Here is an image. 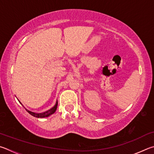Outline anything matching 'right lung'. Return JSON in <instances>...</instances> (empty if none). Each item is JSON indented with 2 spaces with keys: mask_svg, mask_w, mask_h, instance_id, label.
<instances>
[{
  "mask_svg": "<svg viewBox=\"0 0 154 154\" xmlns=\"http://www.w3.org/2000/svg\"><path fill=\"white\" fill-rule=\"evenodd\" d=\"M57 101H56L55 105L52 108H51L50 109L47 110V111L44 112H42V113H36V112H31L29 111L28 109H26V111L28 112L29 114H31L32 116H33L34 117H36V118H46V117H48L49 116L52 115L55 112L56 109H57Z\"/></svg>",
  "mask_w": 154,
  "mask_h": 154,
  "instance_id": "right-lung-1",
  "label": "right lung"
}]
</instances>
